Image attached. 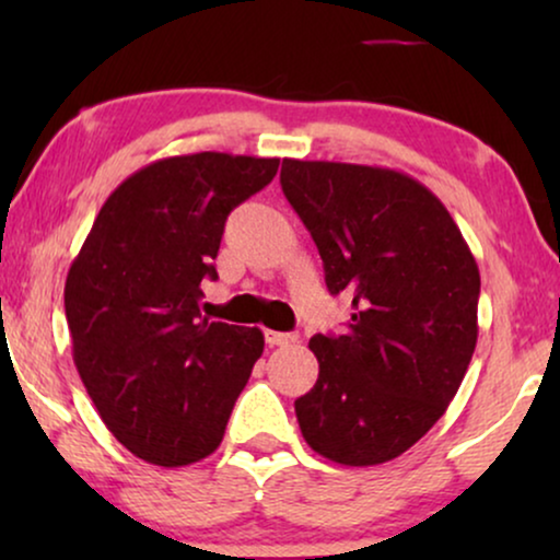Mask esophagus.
I'll list each match as a JSON object with an SVG mask.
<instances>
[{"label":"esophagus","instance_id":"esophagus-1","mask_svg":"<svg viewBox=\"0 0 560 560\" xmlns=\"http://www.w3.org/2000/svg\"><path fill=\"white\" fill-rule=\"evenodd\" d=\"M265 341H267V347H288V343L298 341V334L270 331V328H267V331H265Z\"/></svg>","mask_w":560,"mask_h":560}]
</instances>
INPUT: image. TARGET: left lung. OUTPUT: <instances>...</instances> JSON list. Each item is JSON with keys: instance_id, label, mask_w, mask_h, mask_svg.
I'll return each mask as SVG.
<instances>
[{"instance_id": "obj_1", "label": "left lung", "mask_w": 560, "mask_h": 560, "mask_svg": "<svg viewBox=\"0 0 560 560\" xmlns=\"http://www.w3.org/2000/svg\"><path fill=\"white\" fill-rule=\"evenodd\" d=\"M282 194L316 242L341 336L316 334L318 380L295 400L301 433L343 466L393 462L431 431L477 347L479 267L456 221L389 167L282 160Z\"/></svg>"}]
</instances>
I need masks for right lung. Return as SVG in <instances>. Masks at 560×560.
I'll use <instances>...</instances> for the list:
<instances>
[{
  "instance_id": "1",
  "label": "right lung",
  "mask_w": 560,
  "mask_h": 560,
  "mask_svg": "<svg viewBox=\"0 0 560 560\" xmlns=\"http://www.w3.org/2000/svg\"><path fill=\"white\" fill-rule=\"evenodd\" d=\"M278 158L196 152L144 165L98 211L66 278L73 362L121 446L155 466L219 448L262 354L259 328L201 318L226 217Z\"/></svg>"
}]
</instances>
